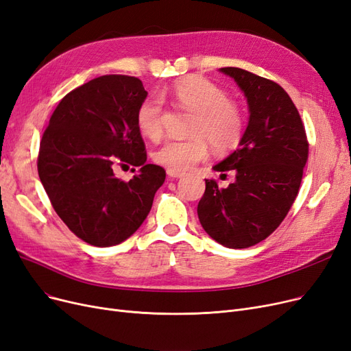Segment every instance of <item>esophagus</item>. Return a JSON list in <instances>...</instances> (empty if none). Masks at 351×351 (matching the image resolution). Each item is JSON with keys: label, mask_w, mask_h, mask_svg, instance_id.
Here are the masks:
<instances>
[{"label": "esophagus", "mask_w": 351, "mask_h": 351, "mask_svg": "<svg viewBox=\"0 0 351 351\" xmlns=\"http://www.w3.org/2000/svg\"><path fill=\"white\" fill-rule=\"evenodd\" d=\"M166 173L171 176V178H173V179H178V178H182L185 173L184 172H179V171H175V169H167L166 171Z\"/></svg>", "instance_id": "1"}]
</instances>
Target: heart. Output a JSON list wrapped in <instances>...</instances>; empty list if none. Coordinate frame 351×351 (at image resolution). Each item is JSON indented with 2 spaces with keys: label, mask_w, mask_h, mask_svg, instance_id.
<instances>
[{
  "label": "heart",
  "mask_w": 351,
  "mask_h": 351,
  "mask_svg": "<svg viewBox=\"0 0 351 351\" xmlns=\"http://www.w3.org/2000/svg\"><path fill=\"white\" fill-rule=\"evenodd\" d=\"M192 112L189 138H169L153 153V160L167 169L184 172L208 156L210 145L217 150L234 147L243 134V114L226 90L202 76H188L163 88L159 95L143 99L136 112V124L141 136L158 140L162 136L163 101Z\"/></svg>",
  "instance_id": "b5f03b06"
}]
</instances>
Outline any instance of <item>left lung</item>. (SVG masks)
Listing matches in <instances>:
<instances>
[{
  "label": "left lung",
  "instance_id": "1",
  "mask_svg": "<svg viewBox=\"0 0 351 351\" xmlns=\"http://www.w3.org/2000/svg\"><path fill=\"white\" fill-rule=\"evenodd\" d=\"M241 89L249 123L239 149L213 166L232 171L236 180L218 188L205 179L198 218L213 240L228 249H245L274 232L300 191L308 141L295 104L280 85L240 68H221ZM221 173V175H223Z\"/></svg>",
  "mask_w": 351,
  "mask_h": 351
}]
</instances>
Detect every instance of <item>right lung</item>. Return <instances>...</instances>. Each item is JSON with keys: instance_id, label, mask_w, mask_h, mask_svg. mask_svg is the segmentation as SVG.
Returning <instances> with one entry per match:
<instances>
[{"instance_id": "obj_1", "label": "right lung", "mask_w": 351, "mask_h": 351, "mask_svg": "<svg viewBox=\"0 0 351 351\" xmlns=\"http://www.w3.org/2000/svg\"><path fill=\"white\" fill-rule=\"evenodd\" d=\"M146 97L138 77H95L62 98L43 133L38 178L62 221L90 245L110 247L133 236L165 182V169L146 163L136 124ZM127 164L141 171L124 183L113 171Z\"/></svg>"}]
</instances>
